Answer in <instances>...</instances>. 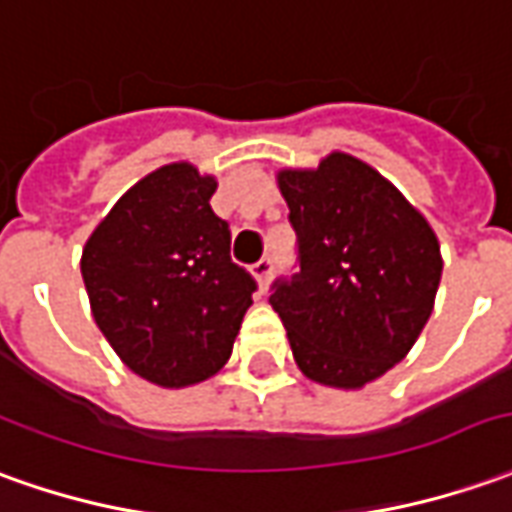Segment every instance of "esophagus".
I'll list each match as a JSON object with an SVG mask.
<instances>
[{
  "mask_svg": "<svg viewBox=\"0 0 512 512\" xmlns=\"http://www.w3.org/2000/svg\"><path fill=\"white\" fill-rule=\"evenodd\" d=\"M250 273H253V278L259 281V287H267V281H270V276H273V259L270 256H264V259H259V262L250 267Z\"/></svg>",
  "mask_w": 512,
  "mask_h": 512,
  "instance_id": "esophagus-1",
  "label": "esophagus"
}]
</instances>
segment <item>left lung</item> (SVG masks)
Segmentation results:
<instances>
[{
    "instance_id": "left-lung-1",
    "label": "left lung",
    "mask_w": 512,
    "mask_h": 512,
    "mask_svg": "<svg viewBox=\"0 0 512 512\" xmlns=\"http://www.w3.org/2000/svg\"><path fill=\"white\" fill-rule=\"evenodd\" d=\"M301 273L270 303L306 379L362 390L410 354L443 273L432 225L393 183L334 150L312 169H278Z\"/></svg>"
}]
</instances>
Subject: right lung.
Instances as JSON below:
<instances>
[{
  "mask_svg": "<svg viewBox=\"0 0 512 512\" xmlns=\"http://www.w3.org/2000/svg\"><path fill=\"white\" fill-rule=\"evenodd\" d=\"M217 178L189 161L133 183L91 231L80 259L94 323L136 376L181 390L220 373L256 281L231 262Z\"/></svg>",
  "mask_w": 512,
  "mask_h": 512,
  "instance_id": "1",
  "label": "right lung"
}]
</instances>
